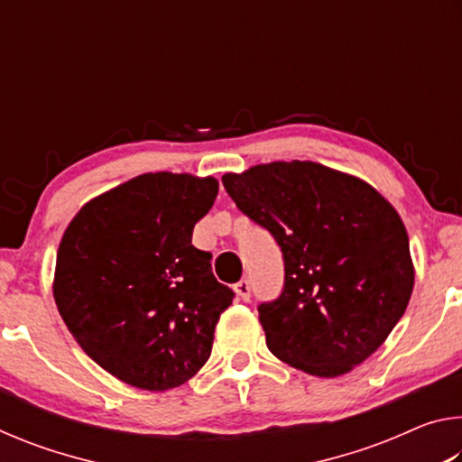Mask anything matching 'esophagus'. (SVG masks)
Masks as SVG:
<instances>
[{"label":"esophagus","instance_id":"1","mask_svg":"<svg viewBox=\"0 0 462 462\" xmlns=\"http://www.w3.org/2000/svg\"><path fill=\"white\" fill-rule=\"evenodd\" d=\"M234 291L238 293L242 301H250V283L246 279H240L236 285H234Z\"/></svg>","mask_w":462,"mask_h":462}]
</instances>
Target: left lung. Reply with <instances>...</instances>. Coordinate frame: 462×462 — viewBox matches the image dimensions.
I'll return each instance as SVG.
<instances>
[{
  "label": "left lung",
  "mask_w": 462,
  "mask_h": 462,
  "mask_svg": "<svg viewBox=\"0 0 462 462\" xmlns=\"http://www.w3.org/2000/svg\"><path fill=\"white\" fill-rule=\"evenodd\" d=\"M222 183L283 254V289L259 306L271 353L318 377L366 361L413 289L410 238L391 203L361 179L310 161L256 165Z\"/></svg>",
  "instance_id": "left-lung-1"
}]
</instances>
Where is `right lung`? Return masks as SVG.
<instances>
[{"instance_id":"right-lung-1","label":"right lung","mask_w":462,"mask_h":462,"mask_svg":"<svg viewBox=\"0 0 462 462\" xmlns=\"http://www.w3.org/2000/svg\"><path fill=\"white\" fill-rule=\"evenodd\" d=\"M216 195L214 177L140 175L85 203L60 240L59 314L85 353L132 387L183 385L212 355L234 291L191 236Z\"/></svg>"}]
</instances>
